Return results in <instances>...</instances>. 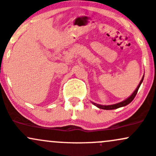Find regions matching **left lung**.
<instances>
[{"instance_id":"8db88e82","label":"left lung","mask_w":156,"mask_h":156,"mask_svg":"<svg viewBox=\"0 0 156 156\" xmlns=\"http://www.w3.org/2000/svg\"><path fill=\"white\" fill-rule=\"evenodd\" d=\"M144 77L142 78L141 81H140V83H139V85L137 86V87L136 88V90H134V92L133 93H132V95L131 96H129V98H128L127 99L124 100V101H121V102L119 103H117V104H115V105H98V104H96V103H93V105H95L96 106V107H98L99 108H101V109H104V110H113V109H117V108H119L120 107H123V106H126L127 105H129V103L131 102V101H132L134 99V97H135L136 94H137V91H138V89L139 87H140V84H141V83L143 82V80H144Z\"/></svg>"}]
</instances>
